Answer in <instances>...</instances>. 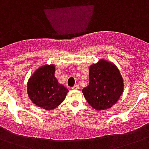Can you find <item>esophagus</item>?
I'll return each mask as SVG.
<instances>
[{
	"mask_svg": "<svg viewBox=\"0 0 149 149\" xmlns=\"http://www.w3.org/2000/svg\"><path fill=\"white\" fill-rule=\"evenodd\" d=\"M79 88V86L78 85V84H76V85H74V86L72 87V90H78Z\"/></svg>",
	"mask_w": 149,
	"mask_h": 149,
	"instance_id": "esophagus-1",
	"label": "esophagus"
}]
</instances>
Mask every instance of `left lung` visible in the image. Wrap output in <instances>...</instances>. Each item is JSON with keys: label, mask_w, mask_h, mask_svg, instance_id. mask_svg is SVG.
I'll list each match as a JSON object with an SVG mask.
<instances>
[{"label": "left lung", "mask_w": 149, "mask_h": 149, "mask_svg": "<svg viewBox=\"0 0 149 149\" xmlns=\"http://www.w3.org/2000/svg\"><path fill=\"white\" fill-rule=\"evenodd\" d=\"M90 83L83 89L86 101L96 110L114 105L123 93L124 83L118 69L111 63L100 60L90 67Z\"/></svg>", "instance_id": "left-lung-1"}]
</instances>
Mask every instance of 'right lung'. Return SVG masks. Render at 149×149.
Instances as JSON below:
<instances>
[{
  "label": "right lung",
  "instance_id": "right-lung-1",
  "mask_svg": "<svg viewBox=\"0 0 149 149\" xmlns=\"http://www.w3.org/2000/svg\"><path fill=\"white\" fill-rule=\"evenodd\" d=\"M68 89L58 83L55 66L45 65L36 70L28 83V94L36 106L53 110L65 98Z\"/></svg>",
  "mask_w": 149,
  "mask_h": 149
}]
</instances>
